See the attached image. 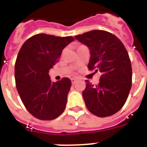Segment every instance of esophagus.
<instances>
[{
	"mask_svg": "<svg viewBox=\"0 0 147 147\" xmlns=\"http://www.w3.org/2000/svg\"><path fill=\"white\" fill-rule=\"evenodd\" d=\"M71 84H75V83H76V82H77V78H71Z\"/></svg>",
	"mask_w": 147,
	"mask_h": 147,
	"instance_id": "esophagus-1",
	"label": "esophagus"
}]
</instances>
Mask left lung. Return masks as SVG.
<instances>
[{
    "mask_svg": "<svg viewBox=\"0 0 147 147\" xmlns=\"http://www.w3.org/2000/svg\"><path fill=\"white\" fill-rule=\"evenodd\" d=\"M90 50L89 70L100 71L98 84L86 80L82 96L88 109L98 117L119 112L127 100L131 88V63L121 40L110 32L93 30L75 36Z\"/></svg>",
    "mask_w": 147,
    "mask_h": 147,
    "instance_id": "left-lung-1",
    "label": "left lung"
}]
</instances>
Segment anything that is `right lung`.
<instances>
[{
  "mask_svg": "<svg viewBox=\"0 0 147 147\" xmlns=\"http://www.w3.org/2000/svg\"><path fill=\"white\" fill-rule=\"evenodd\" d=\"M73 37L38 34L22 45L15 63L16 89L26 109L37 119L53 120L65 110L69 78L51 82L49 70L59 61Z\"/></svg>",
  "mask_w": 147,
  "mask_h": 147,
  "instance_id": "add662e5",
  "label": "right lung"
}]
</instances>
